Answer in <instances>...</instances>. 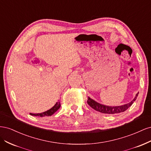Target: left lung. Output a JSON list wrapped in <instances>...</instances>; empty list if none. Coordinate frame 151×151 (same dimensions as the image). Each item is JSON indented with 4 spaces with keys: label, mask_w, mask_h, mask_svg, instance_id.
<instances>
[{
    "label": "left lung",
    "mask_w": 151,
    "mask_h": 151,
    "mask_svg": "<svg viewBox=\"0 0 151 151\" xmlns=\"http://www.w3.org/2000/svg\"><path fill=\"white\" fill-rule=\"evenodd\" d=\"M138 94H139V93L136 94L135 97L131 102H130L129 103L122 105V106H106V105L101 104L96 101H95L94 100L90 98L89 97H88V101H87V103H88V104L91 108L95 109L96 111H98L102 113H105V114L119 113L126 111L128 108L132 106V104H133V103L136 100L137 97L138 96Z\"/></svg>",
    "instance_id": "8db88e82"
}]
</instances>
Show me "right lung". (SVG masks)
<instances>
[{
	"label": "right lung",
	"mask_w": 151,
	"mask_h": 151,
	"mask_svg": "<svg viewBox=\"0 0 151 151\" xmlns=\"http://www.w3.org/2000/svg\"><path fill=\"white\" fill-rule=\"evenodd\" d=\"M60 102H57L56 104L54 105V106L51 108L48 109V110L41 113H30V115L35 116H40V117H43V116H51L54 113H55L58 109L60 108Z\"/></svg>",
	"instance_id": "obj_1"
}]
</instances>
